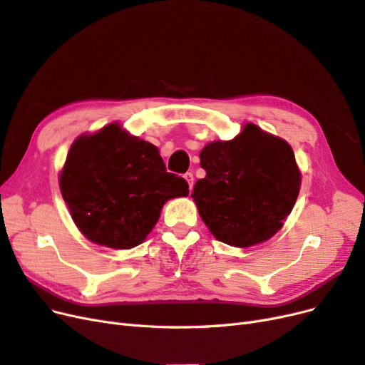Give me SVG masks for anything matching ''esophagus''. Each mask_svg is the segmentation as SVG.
Instances as JSON below:
<instances>
[{"mask_svg": "<svg viewBox=\"0 0 365 365\" xmlns=\"http://www.w3.org/2000/svg\"><path fill=\"white\" fill-rule=\"evenodd\" d=\"M183 179L187 182V186H190V190H192V186H194V174L192 173H186V174H183Z\"/></svg>", "mask_w": 365, "mask_h": 365, "instance_id": "esophagus-1", "label": "esophagus"}]
</instances>
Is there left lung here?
Wrapping results in <instances>:
<instances>
[{
	"instance_id": "8db88e82",
	"label": "left lung",
	"mask_w": 365,
	"mask_h": 365,
	"mask_svg": "<svg viewBox=\"0 0 365 365\" xmlns=\"http://www.w3.org/2000/svg\"><path fill=\"white\" fill-rule=\"evenodd\" d=\"M205 179L191 194L214 237L252 247L276 235L291 214L302 174L285 139L247 123L230 140H214L200 153Z\"/></svg>"
}]
</instances>
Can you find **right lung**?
I'll return each instance as SVG.
<instances>
[{
  "instance_id": "add662e5",
  "label": "right lung",
  "mask_w": 365,
  "mask_h": 365,
  "mask_svg": "<svg viewBox=\"0 0 365 365\" xmlns=\"http://www.w3.org/2000/svg\"><path fill=\"white\" fill-rule=\"evenodd\" d=\"M58 186L78 230L115 250L139 245L163 205L190 194L185 179L167 173L158 147L118 123L74 140Z\"/></svg>"
}]
</instances>
